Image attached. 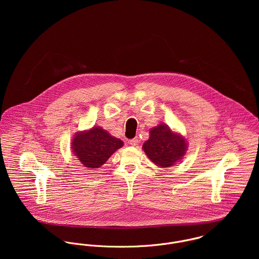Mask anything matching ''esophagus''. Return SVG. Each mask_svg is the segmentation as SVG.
<instances>
[{
    "instance_id": "34e87169",
    "label": "esophagus",
    "mask_w": 259,
    "mask_h": 259,
    "mask_svg": "<svg viewBox=\"0 0 259 259\" xmlns=\"http://www.w3.org/2000/svg\"><path fill=\"white\" fill-rule=\"evenodd\" d=\"M128 143H130V145H131V146L136 147V146H138V145H139V139H138V138H135V139L131 140Z\"/></svg>"
}]
</instances>
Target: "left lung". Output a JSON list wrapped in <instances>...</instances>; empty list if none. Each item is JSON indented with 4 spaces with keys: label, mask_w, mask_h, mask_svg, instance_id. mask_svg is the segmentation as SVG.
<instances>
[{
    "label": "left lung",
    "mask_w": 259,
    "mask_h": 259,
    "mask_svg": "<svg viewBox=\"0 0 259 259\" xmlns=\"http://www.w3.org/2000/svg\"><path fill=\"white\" fill-rule=\"evenodd\" d=\"M143 148L153 163L160 167H169L183 158L187 143L183 136L160 123L149 131V139Z\"/></svg>",
    "instance_id": "left-lung-1"
}]
</instances>
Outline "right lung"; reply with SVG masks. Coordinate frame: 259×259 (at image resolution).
Here are the masks:
<instances>
[{
    "instance_id": "right-lung-1",
    "label": "right lung",
    "mask_w": 259,
    "mask_h": 259,
    "mask_svg": "<svg viewBox=\"0 0 259 259\" xmlns=\"http://www.w3.org/2000/svg\"><path fill=\"white\" fill-rule=\"evenodd\" d=\"M123 146L122 141L100 126L76 133L72 141L73 153L84 167H101L111 154Z\"/></svg>"
}]
</instances>
